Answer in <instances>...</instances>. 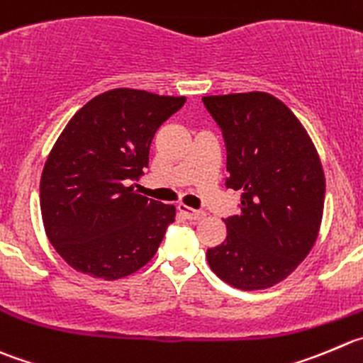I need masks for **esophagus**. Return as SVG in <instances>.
I'll return each mask as SVG.
<instances>
[{
    "label": "esophagus",
    "instance_id": "obj_1",
    "mask_svg": "<svg viewBox=\"0 0 363 363\" xmlns=\"http://www.w3.org/2000/svg\"><path fill=\"white\" fill-rule=\"evenodd\" d=\"M178 210L182 213H184L185 217H187L189 220H199V219H203V217L206 216L205 212H203V210H194V208H189V206H185V205H178Z\"/></svg>",
    "mask_w": 363,
    "mask_h": 363
}]
</instances>
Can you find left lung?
<instances>
[{"label": "left lung", "mask_w": 363, "mask_h": 363, "mask_svg": "<svg viewBox=\"0 0 363 363\" xmlns=\"http://www.w3.org/2000/svg\"><path fill=\"white\" fill-rule=\"evenodd\" d=\"M223 130L226 187L242 191L228 235L206 251L210 269L231 287L262 291L283 281L319 235L324 171L312 139L283 101L267 92L205 96Z\"/></svg>", "instance_id": "1"}]
</instances>
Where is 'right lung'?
I'll return each instance as SVG.
<instances>
[{
	"label": "right lung",
	"mask_w": 363,
	"mask_h": 363,
	"mask_svg": "<svg viewBox=\"0 0 363 363\" xmlns=\"http://www.w3.org/2000/svg\"><path fill=\"white\" fill-rule=\"evenodd\" d=\"M185 96L112 89L82 106L50 151L40 213L57 253L78 272L119 279L157 253L176 208L140 196L150 146Z\"/></svg>",
	"instance_id": "obj_1"
}]
</instances>
